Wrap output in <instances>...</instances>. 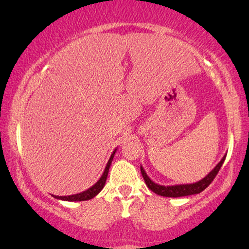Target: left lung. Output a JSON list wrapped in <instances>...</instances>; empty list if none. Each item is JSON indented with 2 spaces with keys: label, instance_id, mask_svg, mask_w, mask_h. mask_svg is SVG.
<instances>
[{
  "label": "left lung",
  "instance_id": "8db88e82",
  "mask_svg": "<svg viewBox=\"0 0 249 249\" xmlns=\"http://www.w3.org/2000/svg\"><path fill=\"white\" fill-rule=\"evenodd\" d=\"M226 156L227 155H224L222 160L217 163L215 168H214L206 177H204L202 180H199V181L194 182V183H186V185H175V186L159 185V183H155L153 180H151V178L147 176V173L145 172V170L142 165H141V171H142V178L145 180V183L147 185L148 188L151 189L153 193L164 197L190 196V195H195V194L202 193L204 189H206L207 187L210 186V183L213 181L214 178H215V176L217 175V172H219V170L221 169V166H222L224 160H226Z\"/></svg>",
  "mask_w": 249,
  "mask_h": 249
}]
</instances>
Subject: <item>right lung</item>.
<instances>
[{
	"instance_id": "add662e5",
	"label": "right lung",
	"mask_w": 249,
	"mask_h": 249,
	"mask_svg": "<svg viewBox=\"0 0 249 249\" xmlns=\"http://www.w3.org/2000/svg\"><path fill=\"white\" fill-rule=\"evenodd\" d=\"M115 152H117V148H115L114 151H113V153H112V154H111L110 160H108L107 164V166H105V169H104L103 175H102L101 178L98 179V181L95 183V185L91 186L90 188L86 189L83 193L74 194V195H69V196H55V195H52V196L54 197V198L61 199V200H67V202H81V200H88V199L94 198V197L96 196L97 194L100 193L101 190L103 189V187L105 186V181H107L108 170H110L112 160H113V158H114Z\"/></svg>"
}]
</instances>
